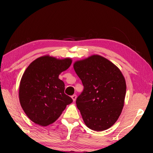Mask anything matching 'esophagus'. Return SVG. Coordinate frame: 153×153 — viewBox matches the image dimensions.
Wrapping results in <instances>:
<instances>
[{
	"instance_id": "1",
	"label": "esophagus",
	"mask_w": 153,
	"mask_h": 153,
	"mask_svg": "<svg viewBox=\"0 0 153 153\" xmlns=\"http://www.w3.org/2000/svg\"><path fill=\"white\" fill-rule=\"evenodd\" d=\"M72 100L73 101H75V100H76V95H73L72 96Z\"/></svg>"
}]
</instances>
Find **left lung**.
<instances>
[{
    "mask_svg": "<svg viewBox=\"0 0 153 153\" xmlns=\"http://www.w3.org/2000/svg\"><path fill=\"white\" fill-rule=\"evenodd\" d=\"M74 69L84 88L76 104L85 125L98 131L110 128L124 106L126 82L121 71L99 55L77 60Z\"/></svg>",
    "mask_w": 153,
    "mask_h": 153,
    "instance_id": "8db88e82",
    "label": "left lung"
}]
</instances>
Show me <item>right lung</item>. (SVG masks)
Instances as JSON below:
<instances>
[{"instance_id": "add662e5", "label": "right lung", "mask_w": 153, "mask_h": 153, "mask_svg": "<svg viewBox=\"0 0 153 153\" xmlns=\"http://www.w3.org/2000/svg\"><path fill=\"white\" fill-rule=\"evenodd\" d=\"M72 59L41 56L29 65L20 81L19 97L25 114L35 124L47 126L59 118L72 99L65 94L58 78L70 68Z\"/></svg>"}]
</instances>
